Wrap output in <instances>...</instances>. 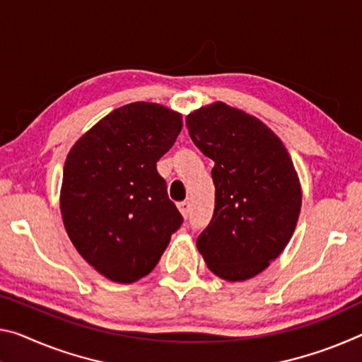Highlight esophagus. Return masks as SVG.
I'll list each match as a JSON object with an SVG mask.
<instances>
[{"instance_id": "1", "label": "esophagus", "mask_w": 362, "mask_h": 362, "mask_svg": "<svg viewBox=\"0 0 362 362\" xmlns=\"http://www.w3.org/2000/svg\"><path fill=\"white\" fill-rule=\"evenodd\" d=\"M177 206H179V211L182 212V216L187 219V217L190 216V202H182Z\"/></svg>"}]
</instances>
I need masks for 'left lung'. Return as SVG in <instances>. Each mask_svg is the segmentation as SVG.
I'll list each match as a JSON object with an SVG mask.
<instances>
[{"mask_svg":"<svg viewBox=\"0 0 362 362\" xmlns=\"http://www.w3.org/2000/svg\"><path fill=\"white\" fill-rule=\"evenodd\" d=\"M194 145L214 160L216 206L197 246L209 271L251 279L277 259L295 232L301 188L284 143L259 119L223 103L187 116Z\"/></svg>","mask_w":362,"mask_h":362,"instance_id":"obj_1","label":"left lung"}]
</instances>
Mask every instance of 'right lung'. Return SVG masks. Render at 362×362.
Instances as JSON below:
<instances>
[{
	"instance_id": "obj_1",
	"label": "right lung",
	"mask_w": 362,
	"mask_h": 362,
	"mask_svg": "<svg viewBox=\"0 0 362 362\" xmlns=\"http://www.w3.org/2000/svg\"><path fill=\"white\" fill-rule=\"evenodd\" d=\"M156 103L114 109L69 151L61 214L83 259L109 280L132 284L156 267L183 217L156 163L182 130Z\"/></svg>"
}]
</instances>
